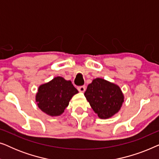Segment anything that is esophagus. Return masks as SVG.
Instances as JSON below:
<instances>
[{"instance_id": "1", "label": "esophagus", "mask_w": 159, "mask_h": 159, "mask_svg": "<svg viewBox=\"0 0 159 159\" xmlns=\"http://www.w3.org/2000/svg\"><path fill=\"white\" fill-rule=\"evenodd\" d=\"M78 90L80 91V93H84V91H85V90H86V88H85V86H80V87H78Z\"/></svg>"}]
</instances>
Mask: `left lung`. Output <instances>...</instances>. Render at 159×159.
Returning a JSON list of instances; mask_svg holds the SVG:
<instances>
[{"mask_svg": "<svg viewBox=\"0 0 159 159\" xmlns=\"http://www.w3.org/2000/svg\"><path fill=\"white\" fill-rule=\"evenodd\" d=\"M84 96L98 116L104 119L118 113L125 99L117 84L102 78L94 79L88 84Z\"/></svg>", "mask_w": 159, "mask_h": 159, "instance_id": "obj_1", "label": "left lung"}]
</instances>
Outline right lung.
<instances>
[{
  "label": "right lung",
  "instance_id": "add662e5",
  "mask_svg": "<svg viewBox=\"0 0 159 159\" xmlns=\"http://www.w3.org/2000/svg\"><path fill=\"white\" fill-rule=\"evenodd\" d=\"M77 93L78 90L70 80L56 77L39 86L35 101L43 112L49 116H58L64 113L71 98Z\"/></svg>",
  "mask_w": 159,
  "mask_h": 159
}]
</instances>
